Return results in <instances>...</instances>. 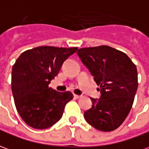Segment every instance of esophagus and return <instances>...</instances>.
Here are the masks:
<instances>
[{"mask_svg": "<svg viewBox=\"0 0 149 149\" xmlns=\"http://www.w3.org/2000/svg\"><path fill=\"white\" fill-rule=\"evenodd\" d=\"M81 95H77V94H74V97L75 98H77V99H78V98H80L81 97Z\"/></svg>", "mask_w": 149, "mask_h": 149, "instance_id": "34e87169", "label": "esophagus"}]
</instances>
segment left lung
<instances>
[{
  "label": "left lung",
  "instance_id": "left-lung-1",
  "mask_svg": "<svg viewBox=\"0 0 149 149\" xmlns=\"http://www.w3.org/2000/svg\"><path fill=\"white\" fill-rule=\"evenodd\" d=\"M100 87L99 99L90 97L92 107L84 113L87 123L102 132H111L124 122L132 107L137 88L136 66L125 53L109 46L77 51Z\"/></svg>",
  "mask_w": 149,
  "mask_h": 149
}]
</instances>
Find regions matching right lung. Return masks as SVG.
Returning <instances> with one entry per match:
<instances>
[{"label":"right lung","mask_w":149,"mask_h":149,"mask_svg":"<svg viewBox=\"0 0 149 149\" xmlns=\"http://www.w3.org/2000/svg\"><path fill=\"white\" fill-rule=\"evenodd\" d=\"M77 50L42 46L24 52L17 59L12 68L11 88L17 111L28 126L46 129L61 118L73 94L57 92L48 85Z\"/></svg>","instance_id":"add662e5"}]
</instances>
